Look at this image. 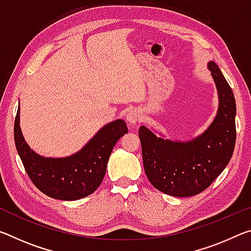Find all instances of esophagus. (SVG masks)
<instances>
[{
	"label": "esophagus",
	"instance_id": "obj_1",
	"mask_svg": "<svg viewBox=\"0 0 251 251\" xmlns=\"http://www.w3.org/2000/svg\"><path fill=\"white\" fill-rule=\"evenodd\" d=\"M139 120H141V114H139L137 109L131 108L127 112L126 121L128 122L129 124H135V123H137Z\"/></svg>",
	"mask_w": 251,
	"mask_h": 251
}]
</instances>
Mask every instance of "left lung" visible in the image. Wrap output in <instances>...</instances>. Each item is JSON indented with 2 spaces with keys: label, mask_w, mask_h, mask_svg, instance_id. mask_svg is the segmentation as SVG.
<instances>
[{
  "label": "left lung",
  "mask_w": 251,
  "mask_h": 251,
  "mask_svg": "<svg viewBox=\"0 0 251 251\" xmlns=\"http://www.w3.org/2000/svg\"><path fill=\"white\" fill-rule=\"evenodd\" d=\"M208 67L218 90L219 109L205 133L192 142L177 143L156 137L145 126L138 130L148 180L172 196L203 192L227 166L235 148V96L217 64L210 62Z\"/></svg>",
  "instance_id": "left-lung-1"
}]
</instances>
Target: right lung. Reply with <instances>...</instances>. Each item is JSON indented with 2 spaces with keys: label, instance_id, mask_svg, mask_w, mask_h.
<instances>
[{
  "label": "right lung",
  "instance_id": "right-lung-1",
  "mask_svg": "<svg viewBox=\"0 0 251 251\" xmlns=\"http://www.w3.org/2000/svg\"><path fill=\"white\" fill-rule=\"evenodd\" d=\"M128 129L117 120L104 126L82 151L66 158L36 155L20 128V107L14 121V141L25 172L37 189L61 201H76L95 192L105 176L114 146Z\"/></svg>",
  "mask_w": 251,
  "mask_h": 251
}]
</instances>
